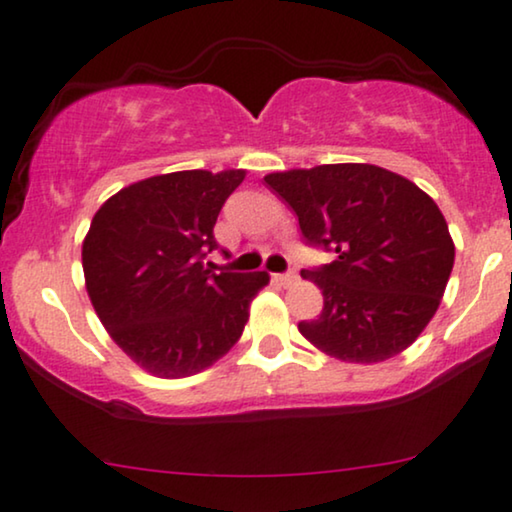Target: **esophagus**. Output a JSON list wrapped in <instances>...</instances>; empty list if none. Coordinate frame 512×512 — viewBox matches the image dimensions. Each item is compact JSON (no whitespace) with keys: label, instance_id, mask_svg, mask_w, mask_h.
<instances>
[{"label":"esophagus","instance_id":"esophagus-1","mask_svg":"<svg viewBox=\"0 0 512 512\" xmlns=\"http://www.w3.org/2000/svg\"><path fill=\"white\" fill-rule=\"evenodd\" d=\"M274 281L281 283L283 288H290V285L297 283V274H295V271H288V274H276Z\"/></svg>","mask_w":512,"mask_h":512}]
</instances>
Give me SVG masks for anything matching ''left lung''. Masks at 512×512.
<instances>
[{
	"instance_id": "obj_1",
	"label": "left lung",
	"mask_w": 512,
	"mask_h": 512,
	"mask_svg": "<svg viewBox=\"0 0 512 512\" xmlns=\"http://www.w3.org/2000/svg\"><path fill=\"white\" fill-rule=\"evenodd\" d=\"M295 210L304 241L335 260L304 269L323 311L299 332L344 363H381L405 351L438 311L454 243L426 192L370 163H327L264 177Z\"/></svg>"
}]
</instances>
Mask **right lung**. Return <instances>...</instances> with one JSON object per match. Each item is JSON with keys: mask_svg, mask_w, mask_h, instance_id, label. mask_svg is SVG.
Instances as JSON below:
<instances>
[{"mask_svg": "<svg viewBox=\"0 0 512 512\" xmlns=\"http://www.w3.org/2000/svg\"><path fill=\"white\" fill-rule=\"evenodd\" d=\"M245 170H180L102 203L81 248L86 290L109 337L154 377L206 370L238 342L267 271L213 274V227Z\"/></svg>", "mask_w": 512, "mask_h": 512, "instance_id": "right-lung-1", "label": "right lung"}]
</instances>
